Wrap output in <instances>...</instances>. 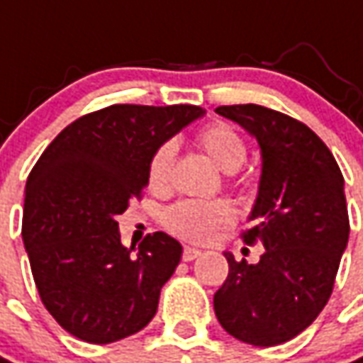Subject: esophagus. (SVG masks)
Masks as SVG:
<instances>
[{"label": "esophagus", "mask_w": 363, "mask_h": 363, "mask_svg": "<svg viewBox=\"0 0 363 363\" xmlns=\"http://www.w3.org/2000/svg\"><path fill=\"white\" fill-rule=\"evenodd\" d=\"M200 255H202V252L198 251V249H192V247H184V251H182V260H184V262H190V260L198 259Z\"/></svg>", "instance_id": "1"}]
</instances>
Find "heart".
<instances>
[{
	"mask_svg": "<svg viewBox=\"0 0 363 363\" xmlns=\"http://www.w3.org/2000/svg\"><path fill=\"white\" fill-rule=\"evenodd\" d=\"M196 143L208 157L225 173H235L241 169L249 150L243 135L225 122H210L196 134ZM177 145L174 142H163L153 151L147 165V182L151 189H165L171 181ZM233 208L225 200H181L163 213V225L173 235L190 243H208L221 228H228L233 221Z\"/></svg>",
	"mask_w": 363,
	"mask_h": 363,
	"instance_id": "heart-1",
	"label": "heart"
}]
</instances>
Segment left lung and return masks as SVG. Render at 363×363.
Wrapping results in <instances>:
<instances>
[{"label":"left lung","instance_id":"1","mask_svg":"<svg viewBox=\"0 0 363 363\" xmlns=\"http://www.w3.org/2000/svg\"><path fill=\"white\" fill-rule=\"evenodd\" d=\"M262 150L255 225L243 243L267 249L257 264L225 255L229 274L213 309L229 335L252 346L291 340L319 317L350 235L344 177L325 142L284 112L260 104L218 106Z\"/></svg>","mask_w":363,"mask_h":363}]
</instances>
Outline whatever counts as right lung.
<instances>
[{
    "instance_id": "1",
    "label": "right lung",
    "mask_w": 363,
    "mask_h": 363,
    "mask_svg": "<svg viewBox=\"0 0 363 363\" xmlns=\"http://www.w3.org/2000/svg\"><path fill=\"white\" fill-rule=\"evenodd\" d=\"M202 114L194 104H111L64 128L33 167L21 235L44 307L75 338L116 342L157 313L181 243L155 231L134 252L116 216L142 200L153 151Z\"/></svg>"
}]
</instances>
